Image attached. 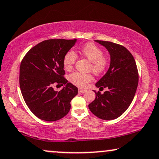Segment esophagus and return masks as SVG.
<instances>
[{
    "instance_id": "esophagus-1",
    "label": "esophagus",
    "mask_w": 159,
    "mask_h": 159,
    "mask_svg": "<svg viewBox=\"0 0 159 159\" xmlns=\"http://www.w3.org/2000/svg\"><path fill=\"white\" fill-rule=\"evenodd\" d=\"M79 92L81 93H85L86 92V90L85 89H83V88H79Z\"/></svg>"
}]
</instances>
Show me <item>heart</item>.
<instances>
[{
  "instance_id": "b5f03b06",
  "label": "heart",
  "mask_w": 159,
  "mask_h": 159,
  "mask_svg": "<svg viewBox=\"0 0 159 159\" xmlns=\"http://www.w3.org/2000/svg\"><path fill=\"white\" fill-rule=\"evenodd\" d=\"M80 55L88 59L90 62L89 69L92 71L95 75H101L107 69L109 64V58L108 56L103 55V51L101 48L93 43H88L81 48L79 51ZM77 56L72 51L66 52L63 58V65L67 71L72 69ZM69 80L71 83L80 88H84L88 82L93 80L91 74H84L81 72L71 73L69 76Z\"/></svg>"
}]
</instances>
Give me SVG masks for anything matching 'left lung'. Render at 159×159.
Returning <instances> with one entry per match:
<instances>
[{
  "label": "left lung",
  "mask_w": 159,
  "mask_h": 159,
  "mask_svg": "<svg viewBox=\"0 0 159 159\" xmlns=\"http://www.w3.org/2000/svg\"><path fill=\"white\" fill-rule=\"evenodd\" d=\"M105 46L111 56V64L105 75L95 84L100 90H108L88 105L95 116L104 120L120 116L127 109L135 95L138 84V70L132 53L124 47L109 41L95 40Z\"/></svg>",
  "instance_id": "8db88e82"
}]
</instances>
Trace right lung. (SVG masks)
Instances as JSON below:
<instances>
[{
    "label": "right lung",
    "mask_w": 159,
    "mask_h": 159,
    "mask_svg": "<svg viewBox=\"0 0 159 159\" xmlns=\"http://www.w3.org/2000/svg\"><path fill=\"white\" fill-rule=\"evenodd\" d=\"M75 42L76 39L44 40L32 48L21 60V94L30 111L42 120L53 121L66 116L70 110L71 100L77 94V87L64 77L63 65L64 55ZM56 84L66 86L58 92L53 90Z\"/></svg>",
    "instance_id": "1"
}]
</instances>
